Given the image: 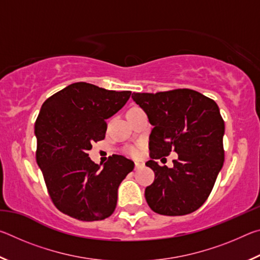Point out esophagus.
Here are the masks:
<instances>
[{"label": "esophagus", "instance_id": "esophagus-1", "mask_svg": "<svg viewBox=\"0 0 260 260\" xmlns=\"http://www.w3.org/2000/svg\"><path fill=\"white\" fill-rule=\"evenodd\" d=\"M144 167V162H139V161H135V170H140Z\"/></svg>", "mask_w": 260, "mask_h": 260}]
</instances>
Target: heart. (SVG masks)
Wrapping results in <instances>:
<instances>
[{
  "label": "heart",
  "instance_id": "b5f03b06",
  "mask_svg": "<svg viewBox=\"0 0 260 260\" xmlns=\"http://www.w3.org/2000/svg\"><path fill=\"white\" fill-rule=\"evenodd\" d=\"M127 152H128L129 155H132V156L138 155V150H136L135 148H128V149H127Z\"/></svg>",
  "mask_w": 260,
  "mask_h": 260
}]
</instances>
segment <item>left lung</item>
Here are the masks:
<instances>
[{"label":"left lung","instance_id":"obj_1","mask_svg":"<svg viewBox=\"0 0 260 260\" xmlns=\"http://www.w3.org/2000/svg\"><path fill=\"white\" fill-rule=\"evenodd\" d=\"M132 99L153 126L146 165L155 181L144 192L148 205L164 215L193 212L209 197L225 160V122L217 103L191 89L133 93ZM172 150L178 153L174 167H159L155 160Z\"/></svg>","mask_w":260,"mask_h":260}]
</instances>
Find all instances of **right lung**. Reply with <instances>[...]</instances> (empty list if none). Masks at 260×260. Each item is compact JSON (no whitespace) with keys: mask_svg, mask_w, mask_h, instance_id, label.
<instances>
[{"mask_svg":"<svg viewBox=\"0 0 260 260\" xmlns=\"http://www.w3.org/2000/svg\"><path fill=\"white\" fill-rule=\"evenodd\" d=\"M131 94L76 82L42 104L34 127L37 162L60 212L82 221L113 213L118 188L134 162L113 155L101 166L87 152L91 143L105 138V120L124 107Z\"/></svg>","mask_w":260,"mask_h":260,"instance_id":"add662e5","label":"right lung"}]
</instances>
